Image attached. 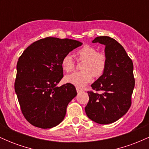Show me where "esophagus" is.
Returning a JSON list of instances; mask_svg holds the SVG:
<instances>
[{"instance_id": "esophagus-1", "label": "esophagus", "mask_w": 149, "mask_h": 149, "mask_svg": "<svg viewBox=\"0 0 149 149\" xmlns=\"http://www.w3.org/2000/svg\"><path fill=\"white\" fill-rule=\"evenodd\" d=\"M76 90H77V92H83V90H82V89L79 88H76Z\"/></svg>"}]
</instances>
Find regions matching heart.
Instances as JSON below:
<instances>
[{"instance_id":"1","label":"heart","mask_w":149,"mask_h":149,"mask_svg":"<svg viewBox=\"0 0 149 149\" xmlns=\"http://www.w3.org/2000/svg\"><path fill=\"white\" fill-rule=\"evenodd\" d=\"M78 60H83L80 69L81 71L74 72L66 76V80L77 87H84L92 80L103 75L107 68V59L105 54L97 52L95 47L85 45L77 52ZM63 69L71 72L75 69V61L71 54H66L61 61Z\"/></svg>"}]
</instances>
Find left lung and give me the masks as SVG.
I'll use <instances>...</instances> for the list:
<instances>
[{"label": "left lung", "mask_w": 149, "mask_h": 149, "mask_svg": "<svg viewBox=\"0 0 149 149\" xmlns=\"http://www.w3.org/2000/svg\"><path fill=\"white\" fill-rule=\"evenodd\" d=\"M92 42L105 45L107 64L102 76L88 91L89 102L85 108L87 116L99 124L116 122L129 110L135 80L133 63L118 42L109 36L95 38Z\"/></svg>", "instance_id": "left-lung-1"}]
</instances>
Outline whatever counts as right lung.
<instances>
[{"label": "right lung", "instance_id": "1", "mask_svg": "<svg viewBox=\"0 0 149 149\" xmlns=\"http://www.w3.org/2000/svg\"><path fill=\"white\" fill-rule=\"evenodd\" d=\"M82 44L47 37L33 42L19 58L15 90L22 114L32 125L47 129L64 120L68 104L77 92L71 83L56 86L64 76L61 61Z\"/></svg>", "mask_w": 149, "mask_h": 149}]
</instances>
